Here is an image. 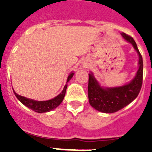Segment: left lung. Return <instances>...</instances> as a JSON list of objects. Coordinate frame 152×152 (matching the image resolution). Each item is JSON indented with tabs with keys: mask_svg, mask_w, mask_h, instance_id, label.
Masks as SVG:
<instances>
[{
	"mask_svg": "<svg viewBox=\"0 0 152 152\" xmlns=\"http://www.w3.org/2000/svg\"><path fill=\"white\" fill-rule=\"evenodd\" d=\"M121 35L129 42L139 55V69L134 79L126 85L117 88H104L91 72L88 80V99L91 106L98 111L111 113L120 110L131 103L139 95L143 83V58L137 48V43L132 37L125 33Z\"/></svg>",
	"mask_w": 152,
	"mask_h": 152,
	"instance_id": "8db88e82",
	"label": "left lung"
}]
</instances>
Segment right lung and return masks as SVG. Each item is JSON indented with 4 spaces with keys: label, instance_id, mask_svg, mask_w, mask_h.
<instances>
[{
    "label": "right lung",
    "instance_id": "add662e5",
    "mask_svg": "<svg viewBox=\"0 0 152 152\" xmlns=\"http://www.w3.org/2000/svg\"><path fill=\"white\" fill-rule=\"evenodd\" d=\"M74 72H72V73L69 74V76H68V79H67V83L72 78ZM67 86L68 85L65 84L61 93L57 95V97L53 98L50 100H47V101H35V100L25 98L23 96L17 95L15 92V91H14V94L16 96V98L24 106H26L28 108L31 109L32 110L35 111L37 113H46V112H49V111L52 110L53 109L57 108V106L61 103V102L64 99V95H65Z\"/></svg>",
    "mask_w": 152,
    "mask_h": 152
}]
</instances>
